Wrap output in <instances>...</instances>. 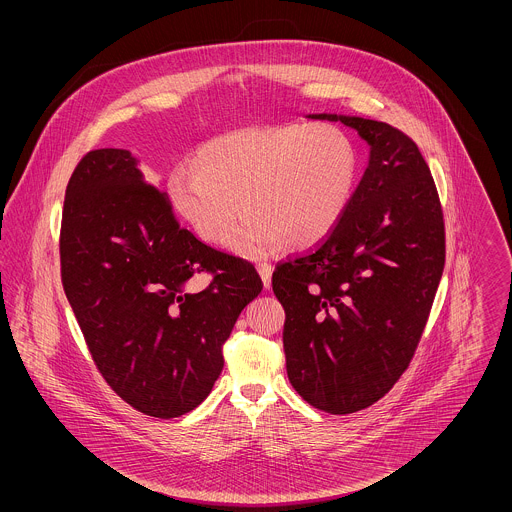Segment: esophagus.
I'll list each match as a JSON object with an SVG mask.
<instances>
[{"mask_svg": "<svg viewBox=\"0 0 512 512\" xmlns=\"http://www.w3.org/2000/svg\"><path fill=\"white\" fill-rule=\"evenodd\" d=\"M257 272H259V276H261V280H263V286H265V288H270L272 268H270L267 261H259V263H257Z\"/></svg>", "mask_w": 512, "mask_h": 512, "instance_id": "1", "label": "esophagus"}]
</instances>
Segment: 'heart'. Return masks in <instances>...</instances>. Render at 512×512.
Returning <instances> with one entry per match:
<instances>
[{"instance_id": "heart-1", "label": "heart", "mask_w": 512, "mask_h": 512, "mask_svg": "<svg viewBox=\"0 0 512 512\" xmlns=\"http://www.w3.org/2000/svg\"><path fill=\"white\" fill-rule=\"evenodd\" d=\"M361 157L336 124H284L219 136L178 165L167 182L178 217L211 244L255 255L268 245L301 251L322 244L357 192ZM245 207L242 208L241 205Z\"/></svg>"}]
</instances>
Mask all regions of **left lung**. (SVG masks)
Instances as JSON below:
<instances>
[{"mask_svg": "<svg viewBox=\"0 0 512 512\" xmlns=\"http://www.w3.org/2000/svg\"><path fill=\"white\" fill-rule=\"evenodd\" d=\"M343 122L368 165L338 228L307 255L280 263L272 290L286 311V370L309 405L349 414L384 397L405 372L445 265V228L430 169L386 122Z\"/></svg>", "mask_w": 512, "mask_h": 512, "instance_id": "1", "label": "left lung"}]
</instances>
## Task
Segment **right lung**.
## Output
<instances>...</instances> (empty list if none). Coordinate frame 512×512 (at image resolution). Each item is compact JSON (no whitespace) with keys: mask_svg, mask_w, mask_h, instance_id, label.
<instances>
[{"mask_svg":"<svg viewBox=\"0 0 512 512\" xmlns=\"http://www.w3.org/2000/svg\"><path fill=\"white\" fill-rule=\"evenodd\" d=\"M211 271L201 293L187 288ZM61 278L92 359L140 413L176 418L211 393L228 340L263 282L251 263L203 242L174 219L126 149L82 157L65 192Z\"/></svg>","mask_w":512,"mask_h":512,"instance_id":"obj_1","label":"right lung"}]
</instances>
